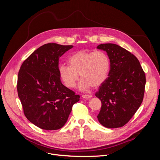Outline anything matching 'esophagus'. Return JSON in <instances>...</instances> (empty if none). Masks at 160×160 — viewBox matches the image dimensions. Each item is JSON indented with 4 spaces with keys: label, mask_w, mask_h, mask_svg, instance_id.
<instances>
[{
    "label": "esophagus",
    "mask_w": 160,
    "mask_h": 160,
    "mask_svg": "<svg viewBox=\"0 0 160 160\" xmlns=\"http://www.w3.org/2000/svg\"><path fill=\"white\" fill-rule=\"evenodd\" d=\"M92 95H82V98H85V99H88V98H91Z\"/></svg>",
    "instance_id": "esophagus-1"
}]
</instances>
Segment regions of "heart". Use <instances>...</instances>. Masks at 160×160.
I'll use <instances>...</instances> for the list:
<instances>
[{
    "mask_svg": "<svg viewBox=\"0 0 160 160\" xmlns=\"http://www.w3.org/2000/svg\"><path fill=\"white\" fill-rule=\"evenodd\" d=\"M69 66L61 65L59 71L62 80L69 88L76 85L79 79L82 81L80 89L87 90L91 86L98 88L107 79L110 69L108 55L101 51H77L68 59Z\"/></svg>",
    "mask_w": 160,
    "mask_h": 160,
    "instance_id": "heart-1",
    "label": "heart"
}]
</instances>
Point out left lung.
I'll list each match as a JSON object with an SVG mask.
<instances>
[{"instance_id":"1","label":"left lung","mask_w":160,"mask_h":160,"mask_svg":"<svg viewBox=\"0 0 160 160\" xmlns=\"http://www.w3.org/2000/svg\"><path fill=\"white\" fill-rule=\"evenodd\" d=\"M97 49L107 52L111 67L108 78L95 94L102 104L98 121L105 128L123 127L143 101L145 72L137 57L122 47L106 43Z\"/></svg>"}]
</instances>
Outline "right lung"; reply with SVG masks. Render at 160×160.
<instances>
[{"mask_svg": "<svg viewBox=\"0 0 160 160\" xmlns=\"http://www.w3.org/2000/svg\"><path fill=\"white\" fill-rule=\"evenodd\" d=\"M73 47L47 43L23 61L18 71L17 92L27 119L45 130L64 126L80 96L62 84L59 57Z\"/></svg>", "mask_w": 160, "mask_h": 160, "instance_id": "1", "label": "right lung"}]
</instances>
